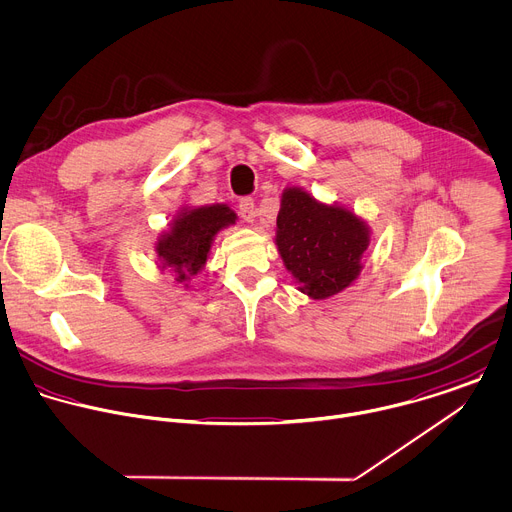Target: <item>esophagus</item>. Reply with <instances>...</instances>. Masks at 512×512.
Returning a JSON list of instances; mask_svg holds the SVG:
<instances>
[{
	"mask_svg": "<svg viewBox=\"0 0 512 512\" xmlns=\"http://www.w3.org/2000/svg\"><path fill=\"white\" fill-rule=\"evenodd\" d=\"M240 216L246 220V222H252L256 218V206H254V198H242L240 204Z\"/></svg>",
	"mask_w": 512,
	"mask_h": 512,
	"instance_id": "34e87169",
	"label": "esophagus"
}]
</instances>
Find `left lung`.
Segmentation results:
<instances>
[{"instance_id":"8db88e82","label":"left lung","mask_w":512,"mask_h":512,"mask_svg":"<svg viewBox=\"0 0 512 512\" xmlns=\"http://www.w3.org/2000/svg\"><path fill=\"white\" fill-rule=\"evenodd\" d=\"M276 226L280 256L308 296L328 298L358 276L368 228L352 212L290 188L282 194Z\"/></svg>"}]
</instances>
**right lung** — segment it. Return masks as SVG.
<instances>
[{"instance_id": "add662e5", "label": "right lung", "mask_w": 512, "mask_h": 512, "mask_svg": "<svg viewBox=\"0 0 512 512\" xmlns=\"http://www.w3.org/2000/svg\"><path fill=\"white\" fill-rule=\"evenodd\" d=\"M236 222V214L228 206H208L186 210L174 222L170 234L158 242V256L164 268L176 272V282L184 284L206 264L212 238L228 224Z\"/></svg>"}]
</instances>
